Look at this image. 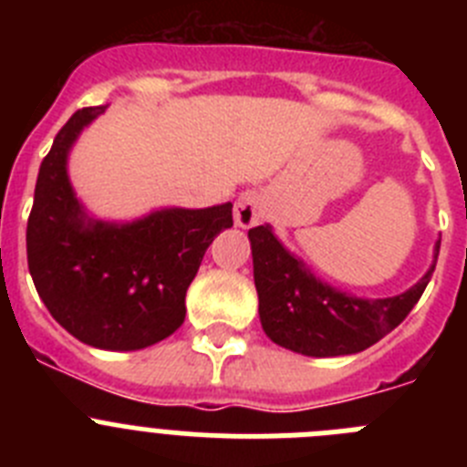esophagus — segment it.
I'll return each mask as SVG.
<instances>
[{"instance_id":"obj_1","label":"esophagus","mask_w":467,"mask_h":467,"mask_svg":"<svg viewBox=\"0 0 467 467\" xmlns=\"http://www.w3.org/2000/svg\"><path fill=\"white\" fill-rule=\"evenodd\" d=\"M264 217V201L259 193L245 192L234 205V220L238 226L247 229V226L259 224V220Z\"/></svg>"}]
</instances>
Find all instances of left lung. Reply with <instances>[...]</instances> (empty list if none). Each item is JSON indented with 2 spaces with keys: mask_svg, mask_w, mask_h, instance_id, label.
Here are the masks:
<instances>
[{
  "mask_svg": "<svg viewBox=\"0 0 467 467\" xmlns=\"http://www.w3.org/2000/svg\"><path fill=\"white\" fill-rule=\"evenodd\" d=\"M247 236L253 245L264 332L274 344L311 358L360 353L393 332L431 283L440 254L437 243L432 266L402 295L362 299L316 278L306 264L274 236L269 224L254 226Z\"/></svg>",
  "mask_w": 467,
  "mask_h": 467,
  "instance_id": "8db88e82",
  "label": "left lung"
}]
</instances>
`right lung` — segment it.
<instances>
[{"label": "right lung", "instance_id": "right-lung-1", "mask_svg": "<svg viewBox=\"0 0 467 467\" xmlns=\"http://www.w3.org/2000/svg\"><path fill=\"white\" fill-rule=\"evenodd\" d=\"M105 107L74 111L41 161L27 266L48 313L93 348L140 350L184 323V296L210 243L234 226L231 203L163 208L142 220L88 217L67 175L72 144Z\"/></svg>", "mask_w": 467, "mask_h": 467}]
</instances>
